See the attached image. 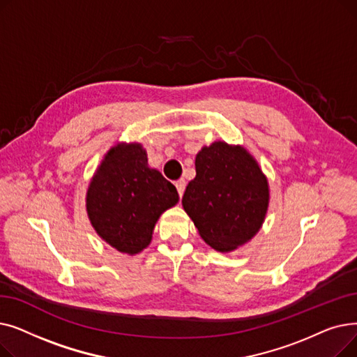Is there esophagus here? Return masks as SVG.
Instances as JSON below:
<instances>
[{"instance_id":"esophagus-1","label":"esophagus","mask_w":357,"mask_h":357,"mask_svg":"<svg viewBox=\"0 0 357 357\" xmlns=\"http://www.w3.org/2000/svg\"><path fill=\"white\" fill-rule=\"evenodd\" d=\"M176 190H178V194H179V197H182L183 195V192H185V188H186V182H185V179H179V181H176Z\"/></svg>"}]
</instances>
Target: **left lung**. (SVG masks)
<instances>
[{"label": "left lung", "instance_id": "left-lung-1", "mask_svg": "<svg viewBox=\"0 0 357 357\" xmlns=\"http://www.w3.org/2000/svg\"><path fill=\"white\" fill-rule=\"evenodd\" d=\"M195 171L182 207L201 238L221 253L246 245L264 226L271 199L257 160L246 147L217 140L197 153Z\"/></svg>", "mask_w": 357, "mask_h": 357}]
</instances>
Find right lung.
Returning <instances> with one entry per match:
<instances>
[{"mask_svg": "<svg viewBox=\"0 0 357 357\" xmlns=\"http://www.w3.org/2000/svg\"><path fill=\"white\" fill-rule=\"evenodd\" d=\"M178 201L175 186L149 166L146 149L120 142L93 172L85 207L91 226L105 243L135 256L150 245L159 217Z\"/></svg>", "mask_w": 357, "mask_h": 357, "instance_id": "right-lung-1", "label": "right lung"}]
</instances>
